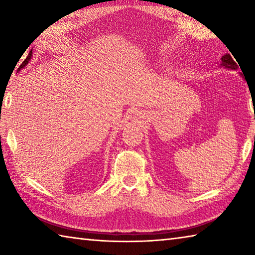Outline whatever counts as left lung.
Wrapping results in <instances>:
<instances>
[{
  "label": "left lung",
  "instance_id": "1",
  "mask_svg": "<svg viewBox=\"0 0 255 255\" xmlns=\"http://www.w3.org/2000/svg\"><path fill=\"white\" fill-rule=\"evenodd\" d=\"M221 61H222V63H221L220 65L221 66H224V68L227 69H231V70H238L239 66L237 64V62H235L233 60V57L230 55V54H225L222 56V59H221Z\"/></svg>",
  "mask_w": 255,
  "mask_h": 255
}]
</instances>
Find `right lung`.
Instances as JSON below:
<instances>
[{"instance_id":"add662e5","label":"right lung","mask_w":255,"mask_h":255,"mask_svg":"<svg viewBox=\"0 0 255 255\" xmlns=\"http://www.w3.org/2000/svg\"><path fill=\"white\" fill-rule=\"evenodd\" d=\"M31 57H32V51H30V53H28V55L26 56V59L25 60H24L23 61V63L20 65V68H18V71H20L21 69H23L24 68V66H25L27 63H28V61H30L31 60Z\"/></svg>"}]
</instances>
